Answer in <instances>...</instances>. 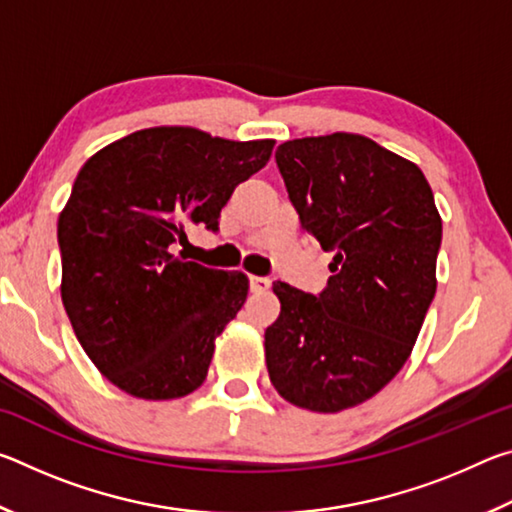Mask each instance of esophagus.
<instances>
[{
  "instance_id": "1",
  "label": "esophagus",
  "mask_w": 512,
  "mask_h": 512,
  "mask_svg": "<svg viewBox=\"0 0 512 512\" xmlns=\"http://www.w3.org/2000/svg\"><path fill=\"white\" fill-rule=\"evenodd\" d=\"M271 289V280L268 277H262V275H250V291L255 293H264Z\"/></svg>"
}]
</instances>
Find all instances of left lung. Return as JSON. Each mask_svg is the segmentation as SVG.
I'll return each instance as SVG.
<instances>
[{"label":"left lung","mask_w":512,"mask_h":512,"mask_svg":"<svg viewBox=\"0 0 512 512\" xmlns=\"http://www.w3.org/2000/svg\"><path fill=\"white\" fill-rule=\"evenodd\" d=\"M275 162L334 262L318 296L273 284L282 311L264 334L268 377L300 409H352L409 359L436 296L443 221L418 164L363 135L284 142Z\"/></svg>","instance_id":"left-lung-1"}]
</instances>
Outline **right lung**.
<instances>
[{
	"label": "right lung",
	"mask_w": 512,
	"mask_h": 512,
	"mask_svg": "<svg viewBox=\"0 0 512 512\" xmlns=\"http://www.w3.org/2000/svg\"><path fill=\"white\" fill-rule=\"evenodd\" d=\"M273 146L158 126L83 164L58 216L60 296L85 354L121 391L176 400L205 381L248 277L185 262L176 250L192 225L219 228L221 207Z\"/></svg>",
	"instance_id": "1"
}]
</instances>
